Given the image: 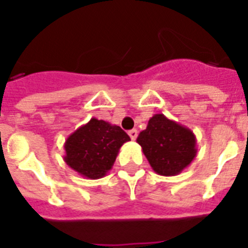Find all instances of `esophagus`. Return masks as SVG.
<instances>
[{
    "label": "esophagus",
    "mask_w": 248,
    "mask_h": 248,
    "mask_svg": "<svg viewBox=\"0 0 248 248\" xmlns=\"http://www.w3.org/2000/svg\"><path fill=\"white\" fill-rule=\"evenodd\" d=\"M129 137H130L131 140H135L138 138V131L135 130V129H133V130H129Z\"/></svg>",
    "instance_id": "esophagus-1"
}]
</instances>
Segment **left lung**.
<instances>
[{
	"label": "left lung",
	"instance_id": "8db88e82",
	"mask_svg": "<svg viewBox=\"0 0 248 248\" xmlns=\"http://www.w3.org/2000/svg\"><path fill=\"white\" fill-rule=\"evenodd\" d=\"M137 143L153 170L163 176L179 175L198 154L194 133L164 114H155L149 119Z\"/></svg>",
	"mask_w": 248,
	"mask_h": 248
}]
</instances>
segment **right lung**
<instances>
[{"label": "right lung", "mask_w": 248, "mask_h": 248, "mask_svg": "<svg viewBox=\"0 0 248 248\" xmlns=\"http://www.w3.org/2000/svg\"><path fill=\"white\" fill-rule=\"evenodd\" d=\"M129 140L120 126L92 118L67 138L63 159L83 177L97 180L113 168L120 148Z\"/></svg>", "instance_id": "right-lung-1"}]
</instances>
